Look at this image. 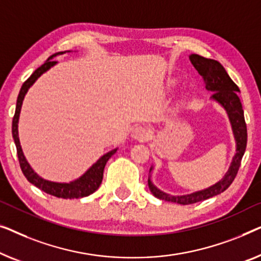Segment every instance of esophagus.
I'll use <instances>...</instances> for the list:
<instances>
[{"instance_id":"34e87169","label":"esophagus","mask_w":261,"mask_h":261,"mask_svg":"<svg viewBox=\"0 0 261 261\" xmlns=\"http://www.w3.org/2000/svg\"><path fill=\"white\" fill-rule=\"evenodd\" d=\"M131 137L136 139V141L144 142V141H148V139L151 137V132H150L148 127L137 126V127H135L134 130H132Z\"/></svg>"}]
</instances>
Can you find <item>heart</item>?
Segmentation results:
<instances>
[{"label":"heart","mask_w":261,"mask_h":261,"mask_svg":"<svg viewBox=\"0 0 261 261\" xmlns=\"http://www.w3.org/2000/svg\"><path fill=\"white\" fill-rule=\"evenodd\" d=\"M175 83H176V82H175V80H174V79H171V80H170V82H169V83H168V87H172V86H174V85H175Z\"/></svg>","instance_id":"b5f03b06"}]
</instances>
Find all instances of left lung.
Wrapping results in <instances>:
<instances>
[{
    "mask_svg": "<svg viewBox=\"0 0 261 261\" xmlns=\"http://www.w3.org/2000/svg\"><path fill=\"white\" fill-rule=\"evenodd\" d=\"M189 60L192 62L194 67L200 75H202L205 84V90L209 92H213L211 99L221 105L226 110L228 115L230 125H232V131L236 139V155H234L232 162L225 176L208 188L199 190V192L187 194V195H170L162 192L157 188L151 181V176H149L148 185L150 192L157 199L169 201V202H175L179 204H192L200 202V201L207 200L209 197L219 195L225 192L228 187L232 185V182L236 178L238 170L240 168V163L244 156L246 144H247V127H246L244 110L238 92H240L232 79L229 78L228 73L223 68V66L219 61L213 60V59H207L197 54H192L189 56ZM152 167L150 168V172L152 171Z\"/></svg>",
    "mask_w": 261,
    "mask_h": 261,
    "instance_id": "obj_1",
    "label": "left lung"
}]
</instances>
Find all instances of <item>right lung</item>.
Segmentation results:
<instances>
[{
	"label": "right lung",
	"mask_w": 261,
	"mask_h": 261,
	"mask_svg": "<svg viewBox=\"0 0 261 261\" xmlns=\"http://www.w3.org/2000/svg\"><path fill=\"white\" fill-rule=\"evenodd\" d=\"M69 52V50H67ZM66 52H59L50 56L47 59L45 64L40 66L38 69H35L34 73L25 80L22 85L19 97H17L16 101V109H15V115L13 118V125H12V132H13V138L15 142L16 150H17V157H19V162L21 170L25 176V178L28 179L32 185L38 187L39 189H41L42 192H45L49 195L61 197V199H80V197L89 196L91 194H93L95 190L99 188L100 183L102 181V174H104V168L106 166V162L111 159L112 155H115L118 148L111 150V151L106 152L105 155H102L97 162L92 164V167H90L84 174L80 176L79 178L71 181L69 183L64 182H52L48 179L42 178L41 176H39L36 172L33 170L31 164L28 163V161L25 160L22 151L21 144H20V138H19V118H20V112L22 108V102H23L24 95L28 92L29 87L34 84L38 78H40L43 73L48 71L50 67H53L57 64V61H53L52 59L57 56H61Z\"/></svg>",
	"instance_id": "add662e5"
}]
</instances>
